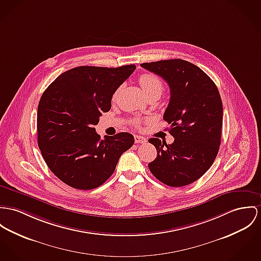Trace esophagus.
<instances>
[{
    "label": "esophagus",
    "instance_id": "34e87169",
    "mask_svg": "<svg viewBox=\"0 0 261 261\" xmlns=\"http://www.w3.org/2000/svg\"><path fill=\"white\" fill-rule=\"evenodd\" d=\"M134 140H135V143H145L147 141L146 138H144L142 136H138V135L134 136Z\"/></svg>",
    "mask_w": 261,
    "mask_h": 261
}]
</instances>
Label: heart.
<instances>
[{
	"instance_id": "obj_1",
	"label": "heart",
	"mask_w": 261,
	"mask_h": 261,
	"mask_svg": "<svg viewBox=\"0 0 261 261\" xmlns=\"http://www.w3.org/2000/svg\"><path fill=\"white\" fill-rule=\"evenodd\" d=\"M141 86L143 91L145 92V94L148 96L150 95H159L160 96L164 90V84L160 81L159 77H157L154 74H150V73H145L143 74L139 80ZM119 93V89L116 90V92L113 95V99H115L118 96ZM146 119H141V118H135L132 121V124L134 127L136 128H140L141 125L146 123Z\"/></svg>"
}]
</instances>
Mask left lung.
Here are the masks:
<instances>
[{
  "label": "left lung",
  "mask_w": 261,
  "mask_h": 261,
  "mask_svg": "<svg viewBox=\"0 0 261 261\" xmlns=\"http://www.w3.org/2000/svg\"><path fill=\"white\" fill-rule=\"evenodd\" d=\"M145 69L169 84L171 98L164 120L171 126L172 144L151 138L157 158L151 173L170 187H184L211 168L221 145L222 102L215 82L197 65L182 60L145 62Z\"/></svg>",
  "instance_id": "obj_1"
}]
</instances>
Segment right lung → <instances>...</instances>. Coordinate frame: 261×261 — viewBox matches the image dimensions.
<instances>
[{
	"instance_id": "right-lung-1",
	"label": "right lung",
	"mask_w": 261,
	"mask_h": 261,
	"mask_svg": "<svg viewBox=\"0 0 261 261\" xmlns=\"http://www.w3.org/2000/svg\"><path fill=\"white\" fill-rule=\"evenodd\" d=\"M79 66L61 73L42 93L38 107V145L50 171L79 190L98 188L113 174L134 137L121 132L101 140L95 131L114 92L135 70Z\"/></svg>"
}]
</instances>
